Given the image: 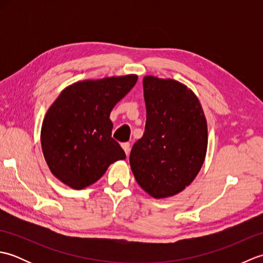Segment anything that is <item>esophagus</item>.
<instances>
[{
	"instance_id": "obj_1",
	"label": "esophagus",
	"mask_w": 263,
	"mask_h": 263,
	"mask_svg": "<svg viewBox=\"0 0 263 263\" xmlns=\"http://www.w3.org/2000/svg\"><path fill=\"white\" fill-rule=\"evenodd\" d=\"M122 148L124 149V152H125L126 156H128V154H130V143H128V142L122 143Z\"/></svg>"
}]
</instances>
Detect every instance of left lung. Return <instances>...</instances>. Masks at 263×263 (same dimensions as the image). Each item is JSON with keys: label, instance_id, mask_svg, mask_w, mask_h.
<instances>
[{"label": "left lung", "instance_id": "8db88e82", "mask_svg": "<svg viewBox=\"0 0 263 263\" xmlns=\"http://www.w3.org/2000/svg\"><path fill=\"white\" fill-rule=\"evenodd\" d=\"M147 121L133 144L130 165L136 180L153 198L183 191L204 161L208 130L199 99L173 79L143 78Z\"/></svg>", "mask_w": 263, "mask_h": 263}]
</instances>
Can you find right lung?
<instances>
[{
    "instance_id": "1",
    "label": "right lung",
    "mask_w": 263,
    "mask_h": 263,
    "mask_svg": "<svg viewBox=\"0 0 263 263\" xmlns=\"http://www.w3.org/2000/svg\"><path fill=\"white\" fill-rule=\"evenodd\" d=\"M137 80L135 74L86 80L60 93L44 119L41 141L49 170L61 182L85 189L110 164L126 158L111 138L109 114Z\"/></svg>"
}]
</instances>
